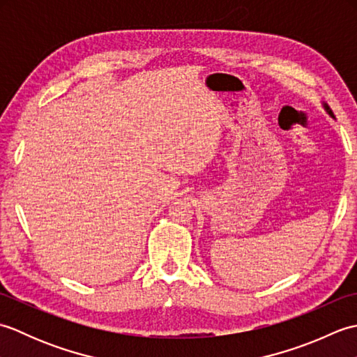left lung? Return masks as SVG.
Masks as SVG:
<instances>
[{
    "mask_svg": "<svg viewBox=\"0 0 357 357\" xmlns=\"http://www.w3.org/2000/svg\"><path fill=\"white\" fill-rule=\"evenodd\" d=\"M324 107H325V110H327V112H328V115H330V116H333V112L330 110V107H328V105H327V104H324Z\"/></svg>",
    "mask_w": 357,
    "mask_h": 357,
    "instance_id": "left-lung-1",
    "label": "left lung"
}]
</instances>
